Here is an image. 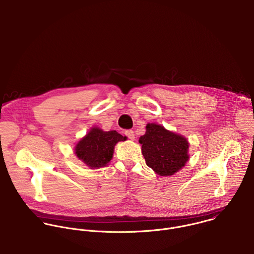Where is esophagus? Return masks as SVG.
Wrapping results in <instances>:
<instances>
[{
  "instance_id": "obj_1",
  "label": "esophagus",
  "mask_w": 254,
  "mask_h": 254,
  "mask_svg": "<svg viewBox=\"0 0 254 254\" xmlns=\"http://www.w3.org/2000/svg\"><path fill=\"white\" fill-rule=\"evenodd\" d=\"M125 134L127 136V138H128V139L133 140V139L135 138V136H134V132H133L131 129H127V130H126V131H125Z\"/></svg>"
}]
</instances>
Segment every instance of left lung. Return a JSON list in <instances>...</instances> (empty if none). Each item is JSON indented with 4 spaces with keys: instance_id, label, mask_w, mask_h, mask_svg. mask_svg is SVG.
<instances>
[{
    "instance_id": "left-lung-1",
    "label": "left lung",
    "mask_w": 254,
    "mask_h": 254,
    "mask_svg": "<svg viewBox=\"0 0 254 254\" xmlns=\"http://www.w3.org/2000/svg\"><path fill=\"white\" fill-rule=\"evenodd\" d=\"M138 141L146 165L159 176L178 173L189 159L188 139L159 125L148 124Z\"/></svg>"
}]
</instances>
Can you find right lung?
Returning a JSON list of instances; mask_svg holds the SVG:
<instances>
[{"mask_svg":"<svg viewBox=\"0 0 254 254\" xmlns=\"http://www.w3.org/2000/svg\"><path fill=\"white\" fill-rule=\"evenodd\" d=\"M122 140H126V136L116 130L94 127L75 145V154L91 168L102 167L111 161L116 143Z\"/></svg>","mask_w":254,"mask_h":254,"instance_id":"1","label":"right lung"}]
</instances>
